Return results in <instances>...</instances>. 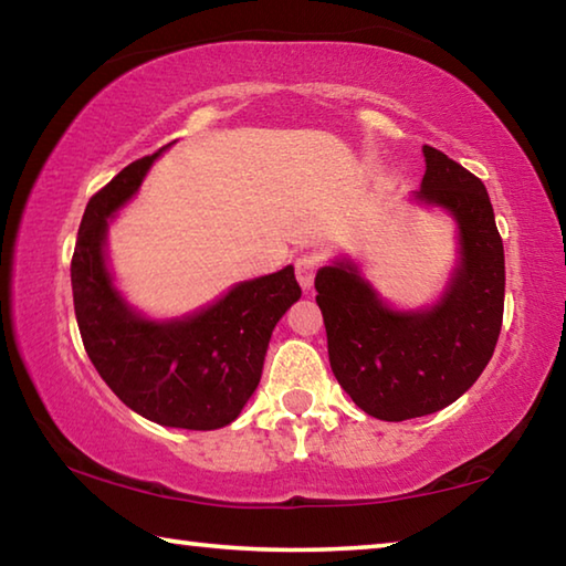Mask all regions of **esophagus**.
Masks as SVG:
<instances>
[{
    "instance_id": "1",
    "label": "esophagus",
    "mask_w": 566,
    "mask_h": 566,
    "mask_svg": "<svg viewBox=\"0 0 566 566\" xmlns=\"http://www.w3.org/2000/svg\"><path fill=\"white\" fill-rule=\"evenodd\" d=\"M319 270V260L314 254H302L300 260L294 262V272H296V282L302 284V290H312L314 286V274Z\"/></svg>"
}]
</instances>
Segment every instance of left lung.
<instances>
[{"label":"left lung","instance_id":"1","mask_svg":"<svg viewBox=\"0 0 566 566\" xmlns=\"http://www.w3.org/2000/svg\"><path fill=\"white\" fill-rule=\"evenodd\" d=\"M421 151L427 171L411 202L442 209L457 232L442 294L399 310L344 254L314 280L334 377L354 405L385 421L434 415L462 397L490 364L504 314V247L490 195L444 151Z\"/></svg>","mask_w":566,"mask_h":566}]
</instances>
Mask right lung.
<instances>
[{"label":"right lung","mask_w":566,"mask_h":566,"mask_svg":"<svg viewBox=\"0 0 566 566\" xmlns=\"http://www.w3.org/2000/svg\"><path fill=\"white\" fill-rule=\"evenodd\" d=\"M165 149L124 167L84 209L72 256L74 314L94 369L124 405L161 427L209 432L242 415L276 322L302 290L286 264L181 317L155 319L127 302L109 270V224Z\"/></svg>","instance_id":"right-lung-1"}]
</instances>
